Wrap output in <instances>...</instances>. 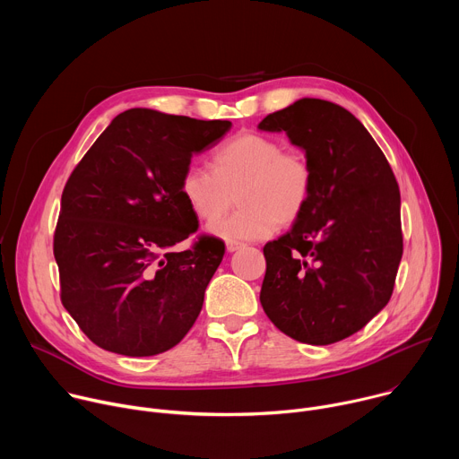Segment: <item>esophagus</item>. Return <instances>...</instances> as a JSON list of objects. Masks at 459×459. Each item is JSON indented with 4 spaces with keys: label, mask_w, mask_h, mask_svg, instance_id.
Segmentation results:
<instances>
[{
    "label": "esophagus",
    "mask_w": 459,
    "mask_h": 459,
    "mask_svg": "<svg viewBox=\"0 0 459 459\" xmlns=\"http://www.w3.org/2000/svg\"><path fill=\"white\" fill-rule=\"evenodd\" d=\"M243 247V243H239V241H229L227 243V250L229 252H236V250H239Z\"/></svg>",
    "instance_id": "obj_1"
}]
</instances>
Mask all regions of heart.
Here are the masks:
<instances>
[{"mask_svg":"<svg viewBox=\"0 0 459 459\" xmlns=\"http://www.w3.org/2000/svg\"><path fill=\"white\" fill-rule=\"evenodd\" d=\"M212 172L190 165L179 192L202 221H212L238 195L240 209L209 225L225 241H252L271 236L278 225H290L305 211L312 192L308 160L264 134H239L214 151Z\"/></svg>","mask_w":459,"mask_h":459,"instance_id":"obj_1","label":"heart"}]
</instances>
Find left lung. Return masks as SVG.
I'll return each instance as SVG.
<instances>
[{"instance_id":"obj_1","label":"left lung","mask_w":459,"mask_h":459,"mask_svg":"<svg viewBox=\"0 0 459 459\" xmlns=\"http://www.w3.org/2000/svg\"><path fill=\"white\" fill-rule=\"evenodd\" d=\"M305 152L312 192L289 232L265 245L259 301L281 333L331 345L388 303L403 254L402 198L368 130L343 107L301 98L257 125Z\"/></svg>"}]
</instances>
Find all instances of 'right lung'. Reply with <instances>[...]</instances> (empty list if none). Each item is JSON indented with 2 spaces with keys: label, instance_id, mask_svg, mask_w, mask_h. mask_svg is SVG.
<instances>
[{
  "label": "right lung",
  "instance_id": "add662e5",
  "mask_svg": "<svg viewBox=\"0 0 459 459\" xmlns=\"http://www.w3.org/2000/svg\"><path fill=\"white\" fill-rule=\"evenodd\" d=\"M230 121L152 108L117 114L71 174L54 234L61 303L98 347L143 358L178 345L200 316L225 245L198 232L179 192L194 154Z\"/></svg>",
  "mask_w": 459,
  "mask_h": 459
}]
</instances>
